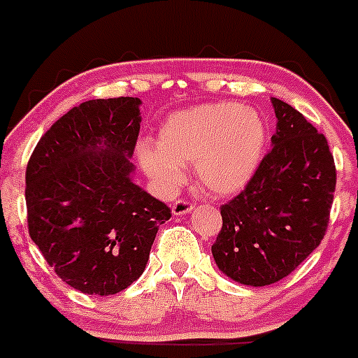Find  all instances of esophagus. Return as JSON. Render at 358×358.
Here are the masks:
<instances>
[{
	"label": "esophagus",
	"mask_w": 358,
	"mask_h": 358,
	"mask_svg": "<svg viewBox=\"0 0 358 358\" xmlns=\"http://www.w3.org/2000/svg\"><path fill=\"white\" fill-rule=\"evenodd\" d=\"M192 210H194V204L188 201H185V199H177V201L172 204V213L176 215V217L189 213Z\"/></svg>",
	"instance_id": "1"
}]
</instances>
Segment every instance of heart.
I'll return each instance as SVG.
<instances>
[{"label": "heart", "mask_w": 358, "mask_h": 358, "mask_svg": "<svg viewBox=\"0 0 358 358\" xmlns=\"http://www.w3.org/2000/svg\"><path fill=\"white\" fill-rule=\"evenodd\" d=\"M267 145V127L256 110L217 102L181 110L164 120L157 145L141 143L138 159L161 189L185 179L195 164L201 188L213 195L236 194L256 173Z\"/></svg>", "instance_id": "b5f03b06"}]
</instances>
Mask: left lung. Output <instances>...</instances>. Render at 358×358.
<instances>
[{"label":"left lung","instance_id":"1","mask_svg":"<svg viewBox=\"0 0 358 358\" xmlns=\"http://www.w3.org/2000/svg\"><path fill=\"white\" fill-rule=\"evenodd\" d=\"M276 132L248 186L220 208L215 264L242 285L289 276L321 243L330 222L335 173L324 134L292 106L273 98Z\"/></svg>","mask_w":358,"mask_h":358}]
</instances>
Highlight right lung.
Listing matches in <instances>:
<instances>
[{"instance_id": "add662e5", "label": "right lung", "mask_w": 358, "mask_h": 358, "mask_svg": "<svg viewBox=\"0 0 358 358\" xmlns=\"http://www.w3.org/2000/svg\"><path fill=\"white\" fill-rule=\"evenodd\" d=\"M140 98H98L57 120L27 166L28 233L78 292L113 296L143 274L170 208L132 182Z\"/></svg>"}]
</instances>
